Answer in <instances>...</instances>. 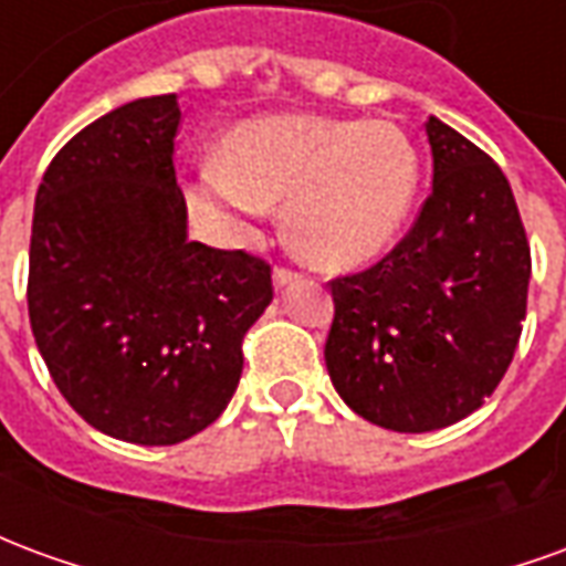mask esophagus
Returning <instances> with one entry per match:
<instances>
[{
    "label": "esophagus",
    "mask_w": 566,
    "mask_h": 566,
    "mask_svg": "<svg viewBox=\"0 0 566 566\" xmlns=\"http://www.w3.org/2000/svg\"><path fill=\"white\" fill-rule=\"evenodd\" d=\"M272 279H275V287H284V284L296 282V279H300V272L287 270V266H275V272H272Z\"/></svg>",
    "instance_id": "1"
}]
</instances>
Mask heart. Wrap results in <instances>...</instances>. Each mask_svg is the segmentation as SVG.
Instances as JSON below:
<instances>
[{"label": "heart", "mask_w": 566, "mask_h": 566, "mask_svg": "<svg viewBox=\"0 0 566 566\" xmlns=\"http://www.w3.org/2000/svg\"><path fill=\"white\" fill-rule=\"evenodd\" d=\"M421 157L391 120L272 115L235 127L190 193L209 227H239L287 202V235L318 266H357L400 233Z\"/></svg>", "instance_id": "heart-1"}]
</instances>
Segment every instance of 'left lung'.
<instances>
[{
	"mask_svg": "<svg viewBox=\"0 0 566 566\" xmlns=\"http://www.w3.org/2000/svg\"><path fill=\"white\" fill-rule=\"evenodd\" d=\"M433 190L369 270L331 282L324 360L357 416L397 433L461 421L506 376L527 312L531 245L497 163L427 117Z\"/></svg>",
	"mask_w": 566,
	"mask_h": 566,
	"instance_id": "8db88e82",
	"label": "left lung"
}]
</instances>
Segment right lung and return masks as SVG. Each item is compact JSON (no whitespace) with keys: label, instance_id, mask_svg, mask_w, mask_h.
Instances as JSON below:
<instances>
[{"label":"right lung","instance_id":"1","mask_svg":"<svg viewBox=\"0 0 566 566\" xmlns=\"http://www.w3.org/2000/svg\"><path fill=\"white\" fill-rule=\"evenodd\" d=\"M178 124L175 93L93 120L56 150L32 214L27 303L48 373L87 424L139 446L221 416L272 300L266 260L187 239Z\"/></svg>","mask_w":566,"mask_h":566}]
</instances>
